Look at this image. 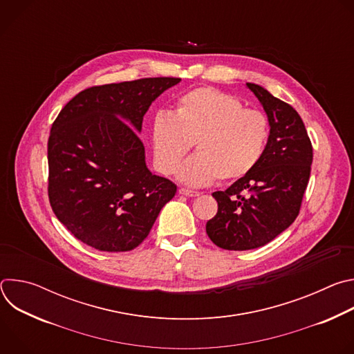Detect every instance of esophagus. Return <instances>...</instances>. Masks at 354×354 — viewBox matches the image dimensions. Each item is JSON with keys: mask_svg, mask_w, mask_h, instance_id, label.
I'll list each match as a JSON object with an SVG mask.
<instances>
[{"mask_svg": "<svg viewBox=\"0 0 354 354\" xmlns=\"http://www.w3.org/2000/svg\"><path fill=\"white\" fill-rule=\"evenodd\" d=\"M179 194L182 196H187V197H197L200 193L198 192H194V190H189V189H179Z\"/></svg>", "mask_w": 354, "mask_h": 354, "instance_id": "34e87169", "label": "esophagus"}]
</instances>
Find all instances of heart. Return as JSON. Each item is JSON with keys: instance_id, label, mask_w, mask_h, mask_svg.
Instances as JSON below:
<instances>
[{"instance_id": "b5f03b06", "label": "heart", "mask_w": 354, "mask_h": 354, "mask_svg": "<svg viewBox=\"0 0 354 354\" xmlns=\"http://www.w3.org/2000/svg\"><path fill=\"white\" fill-rule=\"evenodd\" d=\"M154 164L162 175L176 171L194 144L196 154L178 171L189 186H206L243 178L261 162L270 136L268 118L214 88L180 95L174 113L158 111L149 124Z\"/></svg>"}]
</instances>
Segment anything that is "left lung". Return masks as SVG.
Listing matches in <instances>:
<instances>
[{
  "label": "left lung",
  "mask_w": 354,
  "mask_h": 354,
  "mask_svg": "<svg viewBox=\"0 0 354 354\" xmlns=\"http://www.w3.org/2000/svg\"><path fill=\"white\" fill-rule=\"evenodd\" d=\"M246 88L261 102L270 136L255 169L213 193L218 212L207 221L206 232L227 250L263 246L294 223L313 164V145L295 109L261 85L246 82Z\"/></svg>",
  "instance_id": "8db88e82"
}]
</instances>
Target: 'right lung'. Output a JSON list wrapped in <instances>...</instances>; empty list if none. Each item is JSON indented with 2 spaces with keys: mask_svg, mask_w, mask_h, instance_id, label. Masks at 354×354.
Segmentation results:
<instances>
[{
  "mask_svg": "<svg viewBox=\"0 0 354 354\" xmlns=\"http://www.w3.org/2000/svg\"><path fill=\"white\" fill-rule=\"evenodd\" d=\"M180 78H142L88 88L62 109L47 144L48 200L84 243L137 248L176 185L147 168L138 137L151 104Z\"/></svg>",
  "mask_w": 354,
  "mask_h": 354,
  "instance_id": "obj_1",
  "label": "right lung"
}]
</instances>
